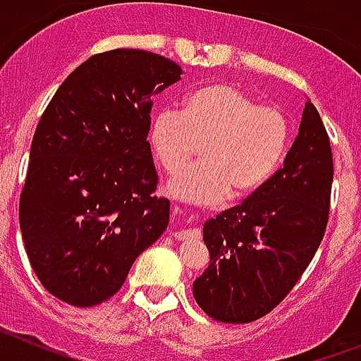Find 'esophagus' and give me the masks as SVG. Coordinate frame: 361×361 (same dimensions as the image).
Segmentation results:
<instances>
[{
	"label": "esophagus",
	"mask_w": 361,
	"mask_h": 361,
	"mask_svg": "<svg viewBox=\"0 0 361 361\" xmlns=\"http://www.w3.org/2000/svg\"><path fill=\"white\" fill-rule=\"evenodd\" d=\"M175 240H193V238H200V231L197 229H180V231L173 233Z\"/></svg>",
	"instance_id": "34e87169"
}]
</instances>
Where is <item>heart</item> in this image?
<instances>
[{"instance_id":"heart-1","label":"heart","mask_w":361,"mask_h":361,"mask_svg":"<svg viewBox=\"0 0 361 361\" xmlns=\"http://www.w3.org/2000/svg\"><path fill=\"white\" fill-rule=\"evenodd\" d=\"M289 142L279 106L257 104L229 82H209L184 97L183 111L164 108L149 124V145L166 173L175 175L203 146L201 162L168 184L175 199L212 206L231 193H257L275 173Z\"/></svg>"}]
</instances>
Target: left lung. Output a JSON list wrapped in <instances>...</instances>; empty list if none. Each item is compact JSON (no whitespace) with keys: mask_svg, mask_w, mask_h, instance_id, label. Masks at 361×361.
<instances>
[{"mask_svg":"<svg viewBox=\"0 0 361 361\" xmlns=\"http://www.w3.org/2000/svg\"><path fill=\"white\" fill-rule=\"evenodd\" d=\"M333 152L312 103L283 166L257 193L204 224L209 266L193 282L206 314L224 324L266 317L295 288L324 238Z\"/></svg>","mask_w":361,"mask_h":361,"instance_id":"obj_1","label":"left lung"}]
</instances>
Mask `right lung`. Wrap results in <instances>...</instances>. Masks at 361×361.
I'll list each match as a JSON object with an SVG mask.
<instances>
[{
	"label": "right lung",
	"mask_w": 361,
	"mask_h": 361,
	"mask_svg": "<svg viewBox=\"0 0 361 361\" xmlns=\"http://www.w3.org/2000/svg\"><path fill=\"white\" fill-rule=\"evenodd\" d=\"M180 73L146 50L95 54L63 81L37 123L19 226L34 273L66 304L92 307L116 295L168 228L170 200L155 195L146 137L152 95Z\"/></svg>",
	"instance_id": "obj_1"
}]
</instances>
